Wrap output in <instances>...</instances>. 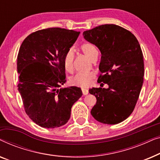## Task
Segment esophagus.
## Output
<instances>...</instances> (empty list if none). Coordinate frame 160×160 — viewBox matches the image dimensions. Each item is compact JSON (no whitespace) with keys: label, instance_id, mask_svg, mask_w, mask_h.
<instances>
[{"label":"esophagus","instance_id":"1","mask_svg":"<svg viewBox=\"0 0 160 160\" xmlns=\"http://www.w3.org/2000/svg\"><path fill=\"white\" fill-rule=\"evenodd\" d=\"M82 93L84 95H87V94L89 93V90L86 88H82Z\"/></svg>","mask_w":160,"mask_h":160}]
</instances>
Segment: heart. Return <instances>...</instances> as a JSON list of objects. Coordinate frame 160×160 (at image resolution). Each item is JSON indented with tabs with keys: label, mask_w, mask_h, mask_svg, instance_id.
<instances>
[{
	"label": "heart",
	"mask_w": 160,
	"mask_h": 160,
	"mask_svg": "<svg viewBox=\"0 0 160 160\" xmlns=\"http://www.w3.org/2000/svg\"><path fill=\"white\" fill-rule=\"evenodd\" d=\"M81 49L83 53L87 58L92 60L96 54H98V51L95 47V46L91 43H84L81 47ZM73 59L74 53L73 50L70 49L66 52L63 57V65L65 69L68 72L71 73L73 69ZM95 78V73L92 72H87V73H77L73 76L70 78V83L73 86L85 87H88L92 82L93 78Z\"/></svg>",
	"instance_id": "1"
}]
</instances>
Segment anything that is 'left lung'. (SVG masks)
<instances>
[{
    "mask_svg": "<svg viewBox=\"0 0 160 160\" xmlns=\"http://www.w3.org/2000/svg\"><path fill=\"white\" fill-rule=\"evenodd\" d=\"M83 36L101 52L98 82L108 85L106 89H89L97 99L91 114L101 123H120L132 113L143 86L141 46L132 32L113 24L86 30Z\"/></svg>",
    "mask_w": 160,
    "mask_h": 160,
    "instance_id": "1",
    "label": "left lung"
}]
</instances>
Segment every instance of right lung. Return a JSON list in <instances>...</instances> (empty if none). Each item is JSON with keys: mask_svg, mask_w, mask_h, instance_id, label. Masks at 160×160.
<instances>
[{"mask_svg": "<svg viewBox=\"0 0 160 160\" xmlns=\"http://www.w3.org/2000/svg\"><path fill=\"white\" fill-rule=\"evenodd\" d=\"M79 34L60 28L40 30L30 34L19 48L17 87L26 113L42 128L66 124L72 106L82 95L77 87L59 89L66 82L63 57Z\"/></svg>", "mask_w": 160, "mask_h": 160, "instance_id": "add662e5", "label": "right lung"}]
</instances>
